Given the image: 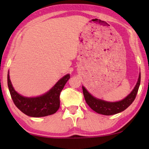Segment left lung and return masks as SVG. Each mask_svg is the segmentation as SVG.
<instances>
[{"label":"left lung","instance_id":"8db88e82","mask_svg":"<svg viewBox=\"0 0 149 149\" xmlns=\"http://www.w3.org/2000/svg\"><path fill=\"white\" fill-rule=\"evenodd\" d=\"M140 84V73L138 77L137 83L132 92L121 101L111 102L102 100L97 99L89 93L84 87H82L83 93L86 103L91 109L96 113L104 115H113L121 113L130 107L133 102L137 95L138 89Z\"/></svg>","mask_w":149,"mask_h":149}]
</instances>
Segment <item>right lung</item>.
<instances>
[{
    "instance_id": "1",
    "label": "right lung",
    "mask_w": 149,
    "mask_h": 149,
    "mask_svg": "<svg viewBox=\"0 0 149 149\" xmlns=\"http://www.w3.org/2000/svg\"><path fill=\"white\" fill-rule=\"evenodd\" d=\"M70 77V74L65 75L46 93L34 97H24L19 94L13 87L9 73L7 83L11 98L17 109L30 117H40L53 115L59 109L60 93Z\"/></svg>"
}]
</instances>
